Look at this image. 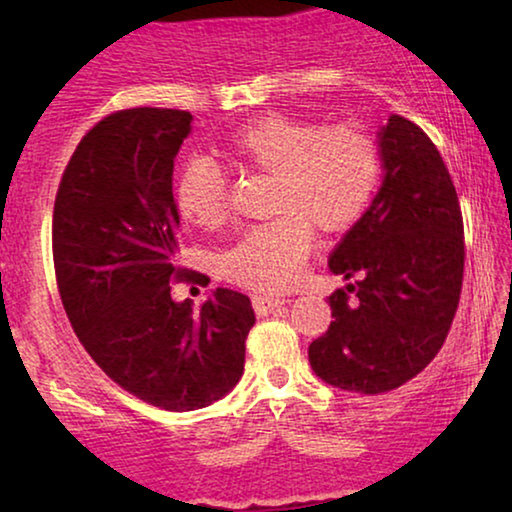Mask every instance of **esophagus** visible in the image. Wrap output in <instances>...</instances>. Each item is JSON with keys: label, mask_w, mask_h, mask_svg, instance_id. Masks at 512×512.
Here are the masks:
<instances>
[{"label": "esophagus", "mask_w": 512, "mask_h": 512, "mask_svg": "<svg viewBox=\"0 0 512 512\" xmlns=\"http://www.w3.org/2000/svg\"><path fill=\"white\" fill-rule=\"evenodd\" d=\"M286 300L284 298H272V296H254L251 298V305H254V312L258 317H265V314L279 310L284 307Z\"/></svg>", "instance_id": "esophagus-1"}]
</instances>
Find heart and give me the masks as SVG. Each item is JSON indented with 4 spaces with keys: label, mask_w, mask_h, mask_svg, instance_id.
Listing matches in <instances>:
<instances>
[{
    "label": "heart",
    "mask_w": 512,
    "mask_h": 512,
    "mask_svg": "<svg viewBox=\"0 0 512 512\" xmlns=\"http://www.w3.org/2000/svg\"><path fill=\"white\" fill-rule=\"evenodd\" d=\"M233 170L272 177L270 223L251 228L223 256L230 282L256 291L296 284L310 228L338 233L359 221L380 177L375 137L356 123L324 128L289 116H265L216 144ZM174 207L186 226L212 230L226 219L223 179L205 160H193L174 181Z\"/></svg>",
    "instance_id": "b5f03b06"
}]
</instances>
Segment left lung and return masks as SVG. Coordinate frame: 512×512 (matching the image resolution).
Wrapping results in <instances>:
<instances>
[{"label":"left lung","instance_id":"obj_1","mask_svg":"<svg viewBox=\"0 0 512 512\" xmlns=\"http://www.w3.org/2000/svg\"><path fill=\"white\" fill-rule=\"evenodd\" d=\"M375 135L380 188L328 256L347 284L328 298L335 319L307 349L314 375L356 394H384L429 366L464 279V223L438 149L396 114Z\"/></svg>","mask_w":512,"mask_h":512}]
</instances>
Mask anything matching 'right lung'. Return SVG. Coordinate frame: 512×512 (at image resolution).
Segmentation results:
<instances>
[{
  "label": "right lung",
  "mask_w": 512,
  "mask_h": 512,
  "mask_svg": "<svg viewBox=\"0 0 512 512\" xmlns=\"http://www.w3.org/2000/svg\"><path fill=\"white\" fill-rule=\"evenodd\" d=\"M193 116L125 109L76 146L53 209V263L76 338L125 391L163 410H200L233 391L254 326L247 296L172 300L179 212L172 172Z\"/></svg>",
  "instance_id": "obj_1"
}]
</instances>
